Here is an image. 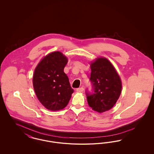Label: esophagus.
<instances>
[{
  "label": "esophagus",
  "mask_w": 154,
  "mask_h": 154,
  "mask_svg": "<svg viewBox=\"0 0 154 154\" xmlns=\"http://www.w3.org/2000/svg\"><path fill=\"white\" fill-rule=\"evenodd\" d=\"M76 91H77V92H82L84 91V88H82V87L77 88V89H76Z\"/></svg>",
  "instance_id": "obj_1"
}]
</instances>
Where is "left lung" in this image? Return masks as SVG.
I'll return each instance as SVG.
<instances>
[{"label": "left lung", "mask_w": 154, "mask_h": 154, "mask_svg": "<svg viewBox=\"0 0 154 154\" xmlns=\"http://www.w3.org/2000/svg\"><path fill=\"white\" fill-rule=\"evenodd\" d=\"M90 80L94 94H87L88 105L92 109L102 113L112 109L122 91V81L117 71L109 60L97 57L91 62Z\"/></svg>", "instance_id": "obj_1"}]
</instances>
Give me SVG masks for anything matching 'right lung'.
<instances>
[{
  "label": "right lung",
  "mask_w": 154,
  "mask_h": 154,
  "mask_svg": "<svg viewBox=\"0 0 154 154\" xmlns=\"http://www.w3.org/2000/svg\"><path fill=\"white\" fill-rule=\"evenodd\" d=\"M67 62L61 52H52L42 59L35 69L33 88L38 100L48 110L63 109L73 93L64 72Z\"/></svg>",
  "instance_id": "right-lung-1"
}]
</instances>
